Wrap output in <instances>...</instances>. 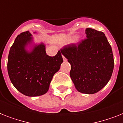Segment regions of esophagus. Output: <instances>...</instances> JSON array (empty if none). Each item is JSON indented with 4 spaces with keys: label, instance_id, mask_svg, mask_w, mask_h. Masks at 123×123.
<instances>
[{
    "label": "esophagus",
    "instance_id": "esophagus-1",
    "mask_svg": "<svg viewBox=\"0 0 123 123\" xmlns=\"http://www.w3.org/2000/svg\"><path fill=\"white\" fill-rule=\"evenodd\" d=\"M62 58H63V60H64V61H66V59L65 58V57H64V56L63 55H62Z\"/></svg>",
    "mask_w": 123,
    "mask_h": 123
}]
</instances>
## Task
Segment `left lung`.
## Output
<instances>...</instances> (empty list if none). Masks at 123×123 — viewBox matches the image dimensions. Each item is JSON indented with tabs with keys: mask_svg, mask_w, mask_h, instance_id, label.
<instances>
[{
	"mask_svg": "<svg viewBox=\"0 0 123 123\" xmlns=\"http://www.w3.org/2000/svg\"><path fill=\"white\" fill-rule=\"evenodd\" d=\"M86 38L64 46L62 54L71 66L70 77L78 92L93 94L102 89L113 72V54L105 34L85 30Z\"/></svg>",
	"mask_w": 123,
	"mask_h": 123,
	"instance_id": "obj_1",
	"label": "left lung"
}]
</instances>
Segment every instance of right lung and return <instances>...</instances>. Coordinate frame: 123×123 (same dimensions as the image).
<instances>
[{
  "instance_id": "1",
  "label": "right lung",
  "mask_w": 123,
  "mask_h": 123,
  "mask_svg": "<svg viewBox=\"0 0 123 123\" xmlns=\"http://www.w3.org/2000/svg\"><path fill=\"white\" fill-rule=\"evenodd\" d=\"M31 36L29 31L17 36L9 53L7 71L11 81L19 92L36 97L47 92L63 59L60 50L54 57L47 55L43 43L34 45L28 51L26 47L32 43Z\"/></svg>"
}]
</instances>
